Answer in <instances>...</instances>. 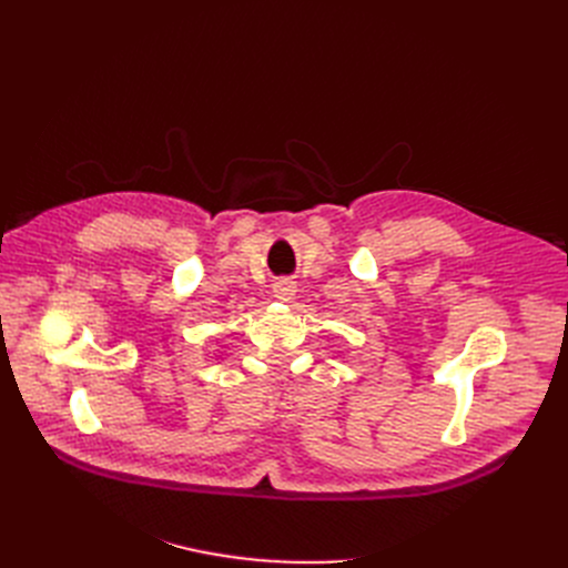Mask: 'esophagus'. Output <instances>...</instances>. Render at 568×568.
Masks as SVG:
<instances>
[{
    "label": "esophagus",
    "instance_id": "esophagus-1",
    "mask_svg": "<svg viewBox=\"0 0 568 568\" xmlns=\"http://www.w3.org/2000/svg\"><path fill=\"white\" fill-rule=\"evenodd\" d=\"M274 294H276V300L278 302H283V304H292L294 300H296V283L294 281H278L276 285H274Z\"/></svg>",
    "mask_w": 568,
    "mask_h": 568
}]
</instances>
